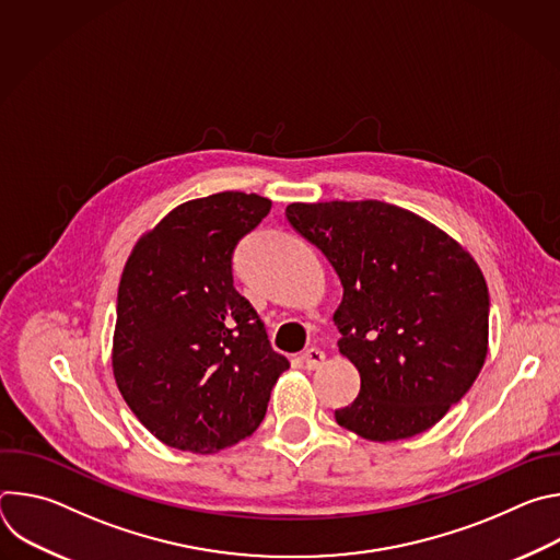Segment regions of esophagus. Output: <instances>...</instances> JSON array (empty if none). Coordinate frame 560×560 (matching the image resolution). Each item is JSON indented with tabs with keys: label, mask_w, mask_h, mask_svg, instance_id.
<instances>
[{
	"label": "esophagus",
	"mask_w": 560,
	"mask_h": 560,
	"mask_svg": "<svg viewBox=\"0 0 560 560\" xmlns=\"http://www.w3.org/2000/svg\"><path fill=\"white\" fill-rule=\"evenodd\" d=\"M301 361H303V365L307 370H318V368L324 365V361H326V352L318 350V348H310V350H305L301 354Z\"/></svg>",
	"instance_id": "34e87169"
}]
</instances>
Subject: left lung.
Returning a JSON list of instances; mask_svg holds the SVG:
<instances>
[{
	"label": "left lung",
	"instance_id": "8db88e82",
	"mask_svg": "<svg viewBox=\"0 0 560 560\" xmlns=\"http://www.w3.org/2000/svg\"><path fill=\"white\" fill-rule=\"evenodd\" d=\"M285 217L343 285L337 346L361 389L337 423L376 443L436 425L488 357L490 292L474 257L428 219L376 199L290 203Z\"/></svg>",
	"mask_w": 560,
	"mask_h": 560
}]
</instances>
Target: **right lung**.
I'll list each match as a JSON object with an SVG mask.
<instances>
[{"label":"right lung","mask_w":560,"mask_h":560,"mask_svg":"<svg viewBox=\"0 0 560 560\" xmlns=\"http://www.w3.org/2000/svg\"><path fill=\"white\" fill-rule=\"evenodd\" d=\"M270 208L232 190L186 201L124 266L113 374L132 415L171 447L212 454L250 436L290 368L232 279L236 244Z\"/></svg>","instance_id":"obj_1"}]
</instances>
